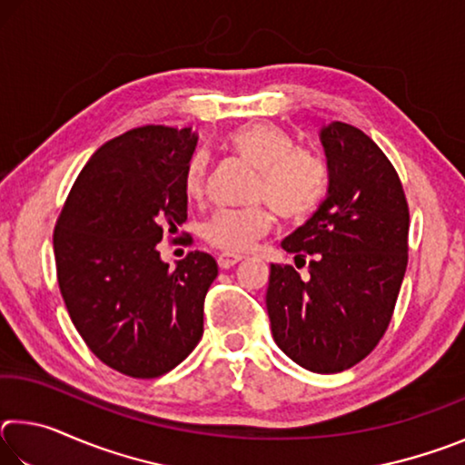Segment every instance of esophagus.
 Listing matches in <instances>:
<instances>
[{
	"instance_id": "34e87169",
	"label": "esophagus",
	"mask_w": 465,
	"mask_h": 465,
	"mask_svg": "<svg viewBox=\"0 0 465 465\" xmlns=\"http://www.w3.org/2000/svg\"><path fill=\"white\" fill-rule=\"evenodd\" d=\"M240 261H242L240 254H219L217 264H219V269H232V266L238 264Z\"/></svg>"
}]
</instances>
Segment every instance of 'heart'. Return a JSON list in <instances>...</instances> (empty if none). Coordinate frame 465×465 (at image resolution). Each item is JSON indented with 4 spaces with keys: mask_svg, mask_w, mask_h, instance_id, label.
Segmentation results:
<instances>
[{
    "mask_svg": "<svg viewBox=\"0 0 465 465\" xmlns=\"http://www.w3.org/2000/svg\"><path fill=\"white\" fill-rule=\"evenodd\" d=\"M232 152L258 170L252 199L266 201L285 222H303L320 207L326 194V168L310 149L295 147L293 137L272 123L246 124L230 135ZM207 191V160L196 155L184 174V193L201 201ZM272 215L264 204L225 209L209 219L203 238L211 246L238 254L254 246L271 230Z\"/></svg>",
    "mask_w": 465,
    "mask_h": 465,
    "instance_id": "heart-1",
    "label": "heart"
}]
</instances>
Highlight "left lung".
Returning <instances> with one entry per match:
<instances>
[{"instance_id":"left-lung-1","label":"left lung","mask_w":465,"mask_h":465,"mask_svg":"<svg viewBox=\"0 0 465 465\" xmlns=\"http://www.w3.org/2000/svg\"><path fill=\"white\" fill-rule=\"evenodd\" d=\"M326 201L282 250L295 264H271L266 310L274 342L313 373L351 369L388 330L408 264L411 211L396 168L363 131L330 123L320 131Z\"/></svg>"}]
</instances>
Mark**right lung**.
Returning <instances> with one entry per match:
<instances>
[{"mask_svg":"<svg viewBox=\"0 0 465 465\" xmlns=\"http://www.w3.org/2000/svg\"><path fill=\"white\" fill-rule=\"evenodd\" d=\"M191 129L145 124L90 157L53 232L57 281L74 326L102 363L135 380L168 373L203 336L217 262L188 252L174 271L157 243L186 222Z\"/></svg>","mask_w":465,"mask_h":465,"instance_id":"add662e5","label":"right lung"}]
</instances>
